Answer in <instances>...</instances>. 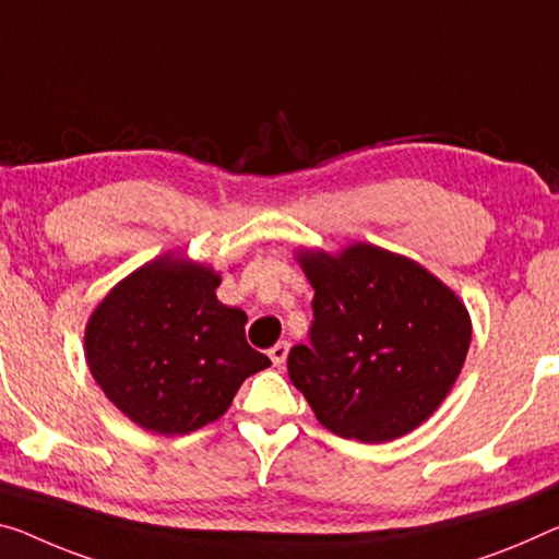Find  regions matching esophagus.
Wrapping results in <instances>:
<instances>
[{"label":"esophagus","instance_id":"obj_1","mask_svg":"<svg viewBox=\"0 0 559 559\" xmlns=\"http://www.w3.org/2000/svg\"><path fill=\"white\" fill-rule=\"evenodd\" d=\"M287 352H289V345L287 342H277V345H274L272 349H270V359H272V365H285V359H287Z\"/></svg>","mask_w":559,"mask_h":559}]
</instances>
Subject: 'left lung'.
Returning <instances> with one entry per match:
<instances>
[{"instance_id":"obj_1","label":"left lung","mask_w":559,"mask_h":559,"mask_svg":"<svg viewBox=\"0 0 559 559\" xmlns=\"http://www.w3.org/2000/svg\"><path fill=\"white\" fill-rule=\"evenodd\" d=\"M314 289L309 347L287 372L330 432L390 442L432 417L465 365L472 320L440 277L405 254L355 242L297 250Z\"/></svg>"}]
</instances>
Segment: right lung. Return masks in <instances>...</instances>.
<instances>
[{"label": "right lung", "mask_w": 559, "mask_h": 559, "mask_svg": "<svg viewBox=\"0 0 559 559\" xmlns=\"http://www.w3.org/2000/svg\"><path fill=\"white\" fill-rule=\"evenodd\" d=\"M222 274L167 252L127 274L94 307L84 357L107 400L157 435L219 419L270 357L247 345V314L217 299Z\"/></svg>", "instance_id": "right-lung-1"}]
</instances>
